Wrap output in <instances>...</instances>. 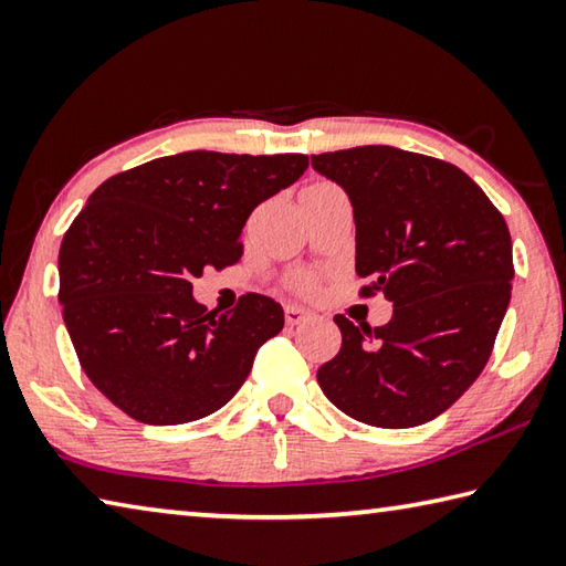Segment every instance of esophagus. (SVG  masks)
I'll list each match as a JSON object with an SVG mask.
<instances>
[{"instance_id":"esophagus-1","label":"esophagus","mask_w":566,"mask_h":566,"mask_svg":"<svg viewBox=\"0 0 566 566\" xmlns=\"http://www.w3.org/2000/svg\"><path fill=\"white\" fill-rule=\"evenodd\" d=\"M283 313H285V323L289 325H301L311 318V313L301 308V305H285Z\"/></svg>"}]
</instances>
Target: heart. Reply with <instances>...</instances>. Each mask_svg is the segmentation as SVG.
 <instances>
[{
  "instance_id": "heart-1",
  "label": "heart",
  "mask_w": 566,
  "mask_h": 566,
  "mask_svg": "<svg viewBox=\"0 0 566 566\" xmlns=\"http://www.w3.org/2000/svg\"><path fill=\"white\" fill-rule=\"evenodd\" d=\"M328 186H333V184H313L311 188H328ZM311 188H305V191H311ZM285 285H289V291L311 298V295H315L321 289V275L315 271H308V268H301V271L289 273V277H285Z\"/></svg>"
}]
</instances>
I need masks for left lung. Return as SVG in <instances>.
I'll list each match as a JSON object with an SVG mask.
<instances>
[{"mask_svg":"<svg viewBox=\"0 0 566 566\" xmlns=\"http://www.w3.org/2000/svg\"><path fill=\"white\" fill-rule=\"evenodd\" d=\"M340 184L355 216L360 298L382 293L380 328L335 315L338 355L318 370L335 408L402 430L442 415L488 365L512 293L502 213L458 166L392 146L311 156Z\"/></svg>","mask_w":566,"mask_h":566,"instance_id":"left-lung-1","label":"left lung"}]
</instances>
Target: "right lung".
Wrapping results in <instances>:
<instances>
[{
    "label": "right lung",
    "mask_w": 566,
    "mask_h": 566,
    "mask_svg": "<svg viewBox=\"0 0 566 566\" xmlns=\"http://www.w3.org/2000/svg\"><path fill=\"white\" fill-rule=\"evenodd\" d=\"M303 154L186 151L116 174L59 248V303L86 378L128 418L184 424L233 398L281 303L245 293L228 313L193 301V277L241 261L253 208L298 181Z\"/></svg>",
    "instance_id": "obj_1"
}]
</instances>
